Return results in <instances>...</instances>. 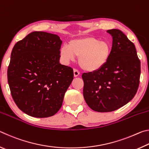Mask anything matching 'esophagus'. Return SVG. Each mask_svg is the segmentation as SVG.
<instances>
[{"mask_svg": "<svg viewBox=\"0 0 149 149\" xmlns=\"http://www.w3.org/2000/svg\"><path fill=\"white\" fill-rule=\"evenodd\" d=\"M79 74H80V72L78 71L77 70H76V69H74V77H77V76H79Z\"/></svg>", "mask_w": 149, "mask_h": 149, "instance_id": "obj_1", "label": "esophagus"}]
</instances>
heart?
I'll return each instance as SVG.
<instances>
[{
	"label": "heart",
	"mask_w": 149,
	"mask_h": 149,
	"mask_svg": "<svg viewBox=\"0 0 149 149\" xmlns=\"http://www.w3.org/2000/svg\"><path fill=\"white\" fill-rule=\"evenodd\" d=\"M112 52L110 44L93 37H85L70 41L60 50V55L65 63L79 56L78 62L83 69L89 72L99 70L107 64Z\"/></svg>",
	"instance_id": "1"
}]
</instances>
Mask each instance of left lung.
<instances>
[{"mask_svg": "<svg viewBox=\"0 0 149 149\" xmlns=\"http://www.w3.org/2000/svg\"><path fill=\"white\" fill-rule=\"evenodd\" d=\"M107 32L113 39L107 64L97 71L82 74L85 102L99 112H112L129 102L137 91L141 75L135 45L119 29Z\"/></svg>", "mask_w": 149, "mask_h": 149, "instance_id": "1", "label": "left lung"}]
</instances>
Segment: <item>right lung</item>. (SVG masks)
<instances>
[{"label":"right lung","mask_w":149,"mask_h":149,"mask_svg":"<svg viewBox=\"0 0 149 149\" xmlns=\"http://www.w3.org/2000/svg\"><path fill=\"white\" fill-rule=\"evenodd\" d=\"M62 41L57 35L34 31L12 50L8 82L15 103L36 118L54 115L74 79L71 67L60 64Z\"/></svg>","instance_id":"obj_1"}]
</instances>
